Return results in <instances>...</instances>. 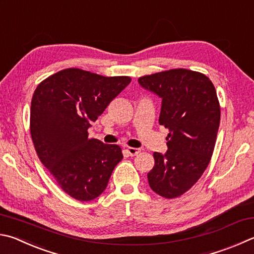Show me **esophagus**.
I'll return each instance as SVG.
<instances>
[{
	"label": "esophagus",
	"mask_w": 254,
	"mask_h": 254,
	"mask_svg": "<svg viewBox=\"0 0 254 254\" xmlns=\"http://www.w3.org/2000/svg\"><path fill=\"white\" fill-rule=\"evenodd\" d=\"M127 152L128 153V155L134 156L136 154H139L141 150L140 149H135V147H127Z\"/></svg>",
	"instance_id": "1"
}]
</instances>
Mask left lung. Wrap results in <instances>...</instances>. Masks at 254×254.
<instances>
[{"label": "left lung", "mask_w": 254, "mask_h": 254, "mask_svg": "<svg viewBox=\"0 0 254 254\" xmlns=\"http://www.w3.org/2000/svg\"><path fill=\"white\" fill-rule=\"evenodd\" d=\"M139 84L162 100L160 126L169 130L168 151L154 152L150 188L165 199L186 193L210 163L220 126L213 83L204 74L174 68L140 77Z\"/></svg>", "instance_id": "obj_1"}]
</instances>
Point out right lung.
Wrapping results in <instances>:
<instances>
[{"instance_id":"right-lung-1","label":"right lung","mask_w":254,"mask_h":254,"mask_svg":"<svg viewBox=\"0 0 254 254\" xmlns=\"http://www.w3.org/2000/svg\"><path fill=\"white\" fill-rule=\"evenodd\" d=\"M130 82L128 76L66 68L34 91L30 128L36 153L62 190L76 200L91 201L103 193L123 159L121 147L89 139L87 130Z\"/></svg>"}]
</instances>
